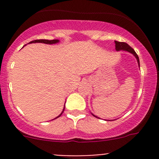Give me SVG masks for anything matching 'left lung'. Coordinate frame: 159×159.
I'll use <instances>...</instances> for the list:
<instances>
[{
	"label": "left lung",
	"instance_id": "1",
	"mask_svg": "<svg viewBox=\"0 0 159 159\" xmlns=\"http://www.w3.org/2000/svg\"><path fill=\"white\" fill-rule=\"evenodd\" d=\"M115 49H116L117 51H128V52L131 53V54H132L134 56V57L136 58V60H137V62H138V65H139V67L140 68V62H139V56H138V54H136V52L134 51V50L132 48H131L129 44H127V43L125 42H119V41H115ZM92 114V113H91ZM93 116H94L95 118H99L98 117H97L96 115H93Z\"/></svg>",
	"mask_w": 159,
	"mask_h": 159
}]
</instances>
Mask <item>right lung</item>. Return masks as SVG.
<instances>
[{
	"label": "right lung",
	"instance_id": "right-lung-1",
	"mask_svg": "<svg viewBox=\"0 0 159 159\" xmlns=\"http://www.w3.org/2000/svg\"><path fill=\"white\" fill-rule=\"evenodd\" d=\"M59 40L57 39H54V40H45V39H40V40H34V41H30V42L28 43V44H32V43H44V44H57V43L59 42ZM65 106H64V108H63V111H61V113L60 114V115H58L57 117H56L54 119H56V118H59V117L61 116V115H62V113L64 112V110H65ZM54 120V119H53Z\"/></svg>",
	"mask_w": 159,
	"mask_h": 159
}]
</instances>
